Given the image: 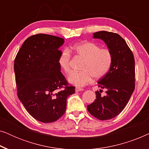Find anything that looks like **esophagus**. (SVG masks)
<instances>
[{"instance_id": "esophagus-1", "label": "esophagus", "mask_w": 149, "mask_h": 149, "mask_svg": "<svg viewBox=\"0 0 149 149\" xmlns=\"http://www.w3.org/2000/svg\"><path fill=\"white\" fill-rule=\"evenodd\" d=\"M83 90V89L81 88V87H76V88H75V91H76V92H78V91H81Z\"/></svg>"}]
</instances>
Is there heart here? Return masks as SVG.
<instances>
[{
  "label": "heart",
  "instance_id": "1",
  "mask_svg": "<svg viewBox=\"0 0 149 149\" xmlns=\"http://www.w3.org/2000/svg\"><path fill=\"white\" fill-rule=\"evenodd\" d=\"M77 56L83 59L79 72H73L68 77V82L77 87H83L89 83L92 78L99 79L104 77L111 69L113 62V55L107 49H101L91 42H82L74 46ZM71 55L65 49L59 56L58 62L64 73L70 71Z\"/></svg>",
  "mask_w": 149,
  "mask_h": 149
}]
</instances>
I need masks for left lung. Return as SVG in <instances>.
I'll list each match as a JSON object with an SVG mask.
<instances>
[{"instance_id": "obj_1", "label": "left lung", "mask_w": 149, "mask_h": 149, "mask_svg": "<svg viewBox=\"0 0 149 149\" xmlns=\"http://www.w3.org/2000/svg\"><path fill=\"white\" fill-rule=\"evenodd\" d=\"M107 45L113 55V62L109 72L100 79L98 87L106 89L95 91L96 99L87 105L89 113L102 121L111 119L124 109L135 88V60L125 40L118 34L107 31L93 33Z\"/></svg>"}]
</instances>
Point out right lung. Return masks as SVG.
Here are the masks:
<instances>
[{
	"mask_svg": "<svg viewBox=\"0 0 149 149\" xmlns=\"http://www.w3.org/2000/svg\"><path fill=\"white\" fill-rule=\"evenodd\" d=\"M64 42L62 38L49 34L31 36L14 61L18 98L32 117L45 123L64 115L67 97L75 92L58 65L59 48Z\"/></svg>",
	"mask_w": 149,
	"mask_h": 149,
	"instance_id": "1",
	"label": "right lung"
}]
</instances>
